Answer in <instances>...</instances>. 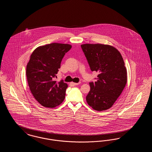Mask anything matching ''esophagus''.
I'll return each instance as SVG.
<instances>
[{
  "label": "esophagus",
  "mask_w": 152,
  "mask_h": 152,
  "mask_svg": "<svg viewBox=\"0 0 152 152\" xmlns=\"http://www.w3.org/2000/svg\"><path fill=\"white\" fill-rule=\"evenodd\" d=\"M71 85H72L73 86H77V85H79V84H80V83H73V82H71Z\"/></svg>",
  "instance_id": "obj_1"
}]
</instances>
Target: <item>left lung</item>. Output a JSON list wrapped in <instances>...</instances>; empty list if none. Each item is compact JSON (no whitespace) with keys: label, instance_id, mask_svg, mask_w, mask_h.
Masks as SVG:
<instances>
[{"label":"left lung","instance_id":"left-lung-1","mask_svg":"<svg viewBox=\"0 0 152 152\" xmlns=\"http://www.w3.org/2000/svg\"><path fill=\"white\" fill-rule=\"evenodd\" d=\"M92 71L97 79L91 82L86 97L88 104L95 110L111 108L123 92L127 82V72L123 57L114 47L102 44L81 45Z\"/></svg>","mask_w":152,"mask_h":152}]
</instances>
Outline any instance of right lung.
<instances>
[{
	"label": "right lung",
	"mask_w": 152,
	"mask_h": 152,
	"mask_svg": "<svg viewBox=\"0 0 152 152\" xmlns=\"http://www.w3.org/2000/svg\"><path fill=\"white\" fill-rule=\"evenodd\" d=\"M72 45L49 44L36 48L31 54L26 68L29 89L39 104L46 108H55L65 99L68 87L63 80H55L65 53Z\"/></svg>",
	"instance_id": "right-lung-1"
}]
</instances>
